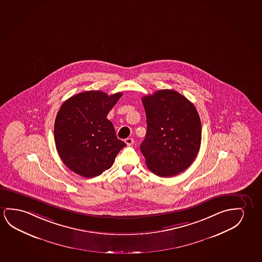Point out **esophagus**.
I'll return each mask as SVG.
<instances>
[{
	"label": "esophagus",
	"instance_id": "1",
	"mask_svg": "<svg viewBox=\"0 0 262 262\" xmlns=\"http://www.w3.org/2000/svg\"><path fill=\"white\" fill-rule=\"evenodd\" d=\"M125 143L127 145H132L134 144V139L133 138H126L125 139Z\"/></svg>",
	"mask_w": 262,
	"mask_h": 262
}]
</instances>
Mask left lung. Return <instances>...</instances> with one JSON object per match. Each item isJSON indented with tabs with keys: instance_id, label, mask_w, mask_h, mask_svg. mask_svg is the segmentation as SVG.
<instances>
[{
	"instance_id": "obj_1",
	"label": "left lung",
	"mask_w": 262,
	"mask_h": 262,
	"mask_svg": "<svg viewBox=\"0 0 262 262\" xmlns=\"http://www.w3.org/2000/svg\"><path fill=\"white\" fill-rule=\"evenodd\" d=\"M142 102L147 130L140 149L146 166L161 177L184 172L197 157L202 140L195 106L172 90H158Z\"/></svg>"
}]
</instances>
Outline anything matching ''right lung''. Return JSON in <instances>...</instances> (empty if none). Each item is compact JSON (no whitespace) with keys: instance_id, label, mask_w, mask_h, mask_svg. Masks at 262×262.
<instances>
[{"instance_id":"obj_1","label":"right lung","mask_w":262,"mask_h":262,"mask_svg":"<svg viewBox=\"0 0 262 262\" xmlns=\"http://www.w3.org/2000/svg\"><path fill=\"white\" fill-rule=\"evenodd\" d=\"M122 95L90 90L75 95L60 106L55 119V144L60 159L72 172L86 178L100 176L125 146L106 118Z\"/></svg>"}]
</instances>
